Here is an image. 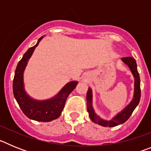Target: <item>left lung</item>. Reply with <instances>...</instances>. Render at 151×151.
Returning a JSON list of instances; mask_svg holds the SVG:
<instances>
[{
  "label": "left lung",
  "mask_w": 151,
  "mask_h": 151,
  "mask_svg": "<svg viewBox=\"0 0 151 151\" xmlns=\"http://www.w3.org/2000/svg\"><path fill=\"white\" fill-rule=\"evenodd\" d=\"M122 60L125 63L126 65L129 66L130 68L131 71L132 73L133 76L134 77V98L132 101V102L128 105L126 107L118 113L114 118H113L111 120L106 121L100 118L98 116L96 115L94 113V109L92 107V91L91 89L89 88L87 92V109L88 112L89 113V116L91 119L95 123H97L98 125L105 126V127H114L116 125H120V124L124 123L125 121H127L132 114L133 111L138 106L139 104L140 98H141V88H140V77L139 73L137 69V64L136 61L134 58L131 57H124L122 58Z\"/></svg>",
  "instance_id": "1"
}]
</instances>
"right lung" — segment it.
<instances>
[{
    "label": "right lung",
    "instance_id": "obj_1",
    "mask_svg": "<svg viewBox=\"0 0 151 151\" xmlns=\"http://www.w3.org/2000/svg\"><path fill=\"white\" fill-rule=\"evenodd\" d=\"M41 37L38 43L32 47L24 54L21 60L18 63L13 78V91L19 106L28 118L38 122H50L56 119L60 116L63 110L66 99L69 94L76 87L77 82H70L66 84L63 88L55 97L47 101H38L32 99L24 91L23 72L29 59L32 54L35 48L38 46Z\"/></svg>",
    "mask_w": 151,
    "mask_h": 151
}]
</instances>
